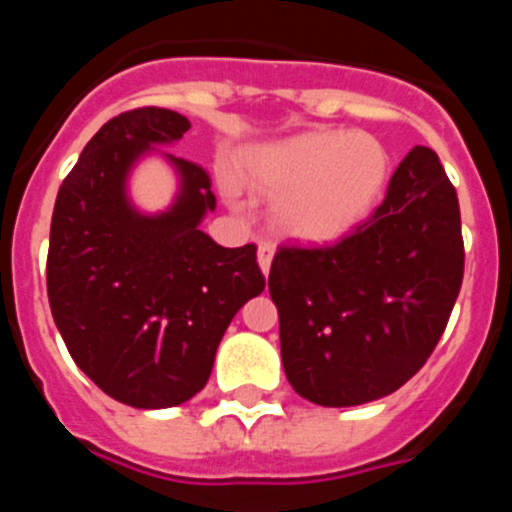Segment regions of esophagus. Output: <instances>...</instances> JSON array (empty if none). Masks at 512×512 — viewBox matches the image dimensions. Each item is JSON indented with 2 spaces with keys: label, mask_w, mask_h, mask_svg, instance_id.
<instances>
[{
  "label": "esophagus",
  "mask_w": 512,
  "mask_h": 512,
  "mask_svg": "<svg viewBox=\"0 0 512 512\" xmlns=\"http://www.w3.org/2000/svg\"><path fill=\"white\" fill-rule=\"evenodd\" d=\"M256 256H259L261 271H264V274H269L271 259H274V246H271V243H259V251H256Z\"/></svg>",
  "instance_id": "34e87169"
}]
</instances>
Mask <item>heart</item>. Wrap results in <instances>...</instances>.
<instances>
[{"mask_svg": "<svg viewBox=\"0 0 512 512\" xmlns=\"http://www.w3.org/2000/svg\"><path fill=\"white\" fill-rule=\"evenodd\" d=\"M390 174V153L364 133H305L266 148L251 182L277 197V228L289 241H341L377 205Z\"/></svg>", "mask_w": 512, "mask_h": 512, "instance_id": "1", "label": "heart"}]
</instances>
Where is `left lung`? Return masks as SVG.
<instances>
[{"label": "left lung", "instance_id": "1", "mask_svg": "<svg viewBox=\"0 0 512 512\" xmlns=\"http://www.w3.org/2000/svg\"><path fill=\"white\" fill-rule=\"evenodd\" d=\"M464 277L456 189L415 146L387 197L336 246L279 248L269 295L289 384L323 408L392 395L433 354Z\"/></svg>", "mask_w": 512, "mask_h": 512}]
</instances>
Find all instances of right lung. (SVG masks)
<instances>
[{
  "instance_id": "1",
  "label": "right lung",
  "mask_w": 512,
  "mask_h": 512,
  "mask_svg": "<svg viewBox=\"0 0 512 512\" xmlns=\"http://www.w3.org/2000/svg\"><path fill=\"white\" fill-rule=\"evenodd\" d=\"M192 128L140 107L104 122L58 189L48 246V302L63 343L104 395L130 408H174L210 379L235 312L261 295L256 246L223 248L200 230L217 202L202 166L156 146ZM158 152L180 179L175 202L140 213L127 179Z\"/></svg>"
}]
</instances>
